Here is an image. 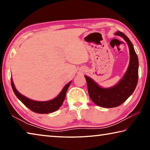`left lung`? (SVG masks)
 Segmentation results:
<instances>
[{
    "label": "left lung",
    "mask_w": 150,
    "mask_h": 150,
    "mask_svg": "<svg viewBox=\"0 0 150 150\" xmlns=\"http://www.w3.org/2000/svg\"><path fill=\"white\" fill-rule=\"evenodd\" d=\"M115 35L123 38L130 50V63L122 79L112 87L103 88L92 79L85 76L91 99L104 108L116 107L125 102L135 90L138 80V58L132 44L124 33L118 31Z\"/></svg>",
    "instance_id": "8db88e82"
}]
</instances>
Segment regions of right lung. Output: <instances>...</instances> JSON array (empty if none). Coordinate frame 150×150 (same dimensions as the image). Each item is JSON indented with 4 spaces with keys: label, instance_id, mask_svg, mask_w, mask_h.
<instances>
[{
    "label": "right lung",
    "instance_id": "1",
    "mask_svg": "<svg viewBox=\"0 0 150 150\" xmlns=\"http://www.w3.org/2000/svg\"><path fill=\"white\" fill-rule=\"evenodd\" d=\"M71 83V81H70L68 84L66 85L57 97H55L54 99L47 101H35L30 99V98L21 95L15 88L13 81L11 78L12 90L17 98L32 111L39 114H48L58 110L60 106L62 105L63 101L65 100L66 93H67Z\"/></svg>",
    "mask_w": 150,
    "mask_h": 150
}]
</instances>
